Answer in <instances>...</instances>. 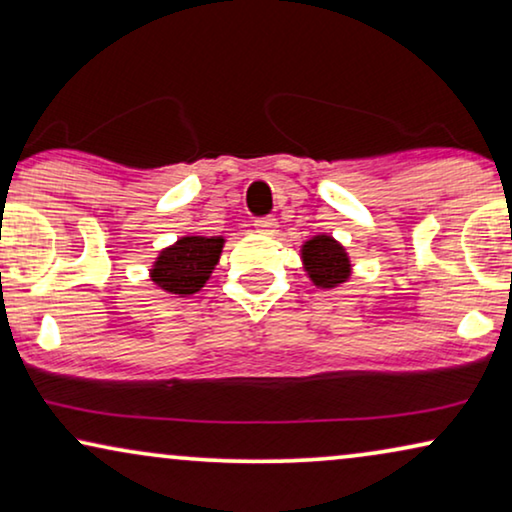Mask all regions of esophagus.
I'll return each instance as SVG.
<instances>
[{
    "label": "esophagus",
    "instance_id": "1",
    "mask_svg": "<svg viewBox=\"0 0 512 512\" xmlns=\"http://www.w3.org/2000/svg\"><path fill=\"white\" fill-rule=\"evenodd\" d=\"M256 233H263V235H272L277 228V219H272V216H263V219H256Z\"/></svg>",
    "mask_w": 512,
    "mask_h": 512
}]
</instances>
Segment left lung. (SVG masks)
<instances>
[{"mask_svg":"<svg viewBox=\"0 0 512 512\" xmlns=\"http://www.w3.org/2000/svg\"><path fill=\"white\" fill-rule=\"evenodd\" d=\"M300 261L317 289L331 291L352 277V258L347 249L328 233L314 235L300 244Z\"/></svg>","mask_w":512,"mask_h":512,"instance_id":"obj_1","label":"left lung"}]
</instances>
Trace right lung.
Masks as SVG:
<instances>
[{
    "label": "right lung",
    "mask_w": 512,
    "mask_h": 512,
    "mask_svg": "<svg viewBox=\"0 0 512 512\" xmlns=\"http://www.w3.org/2000/svg\"><path fill=\"white\" fill-rule=\"evenodd\" d=\"M226 237L181 235L170 247L160 249L153 261L149 277L165 293L177 298H188L198 293L219 265Z\"/></svg>",
    "instance_id": "right-lung-1"
}]
</instances>
